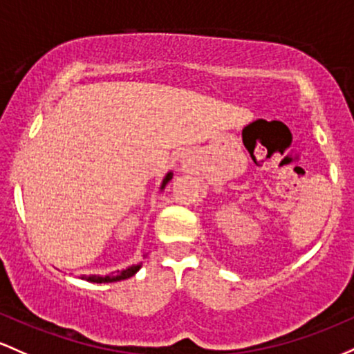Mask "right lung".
<instances>
[{
  "mask_svg": "<svg viewBox=\"0 0 354 354\" xmlns=\"http://www.w3.org/2000/svg\"><path fill=\"white\" fill-rule=\"evenodd\" d=\"M170 178H172V174H167L165 178H164V182H162V187H160V189L165 187L167 182H169ZM138 269H140V264L130 266V268H127L125 271L112 272V274H109V276H88V277L83 276L82 279H86V281H90V283H98V284H102V283H115V281L129 279V277H132L133 274L138 271Z\"/></svg>",
  "mask_w": 354,
  "mask_h": 354,
  "instance_id": "obj_1",
  "label": "right lung"
}]
</instances>
